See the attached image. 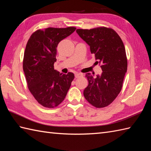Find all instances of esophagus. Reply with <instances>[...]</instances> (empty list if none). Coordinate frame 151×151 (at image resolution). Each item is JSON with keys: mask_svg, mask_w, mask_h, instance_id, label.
Here are the masks:
<instances>
[{"mask_svg": "<svg viewBox=\"0 0 151 151\" xmlns=\"http://www.w3.org/2000/svg\"><path fill=\"white\" fill-rule=\"evenodd\" d=\"M83 75L82 73H75V77L76 78H78L80 76H82Z\"/></svg>", "mask_w": 151, "mask_h": 151, "instance_id": "obj_1", "label": "esophagus"}]
</instances>
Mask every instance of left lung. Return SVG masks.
I'll return each mask as SVG.
<instances>
[{
	"label": "left lung",
	"instance_id": "1",
	"mask_svg": "<svg viewBox=\"0 0 151 151\" xmlns=\"http://www.w3.org/2000/svg\"><path fill=\"white\" fill-rule=\"evenodd\" d=\"M76 33L90 47L97 63L101 64V75L87 73L88 86L84 91L86 100L96 108H104L119 93L127 70L126 51L123 41L111 28L99 27L77 29Z\"/></svg>",
	"mask_w": 151,
	"mask_h": 151
}]
</instances>
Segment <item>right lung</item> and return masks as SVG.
Here are the masks:
<instances>
[{
  "mask_svg": "<svg viewBox=\"0 0 151 151\" xmlns=\"http://www.w3.org/2000/svg\"><path fill=\"white\" fill-rule=\"evenodd\" d=\"M75 27L47 28L31 35L25 49L23 70L28 89L43 106L53 108L62 102L71 85L73 73H60L54 69L56 47L70 36Z\"/></svg>",
  "mask_w": 151,
  "mask_h": 151,
  "instance_id": "obj_1",
  "label": "right lung"
}]
</instances>
